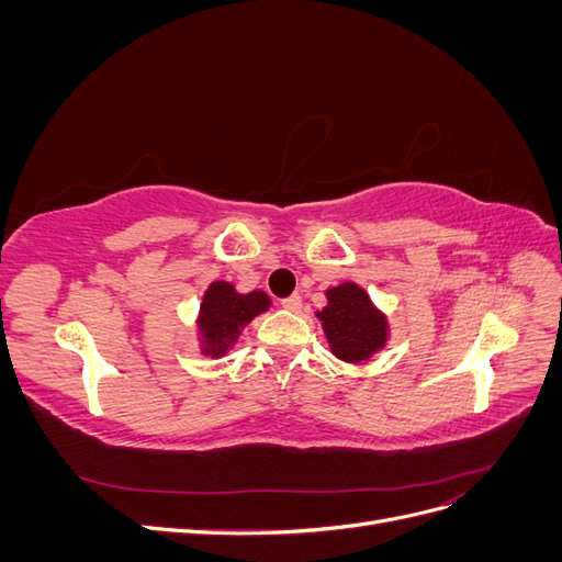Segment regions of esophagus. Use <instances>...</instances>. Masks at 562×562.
I'll list each match as a JSON object with an SVG mask.
<instances>
[{
  "label": "esophagus",
  "mask_w": 562,
  "mask_h": 562,
  "mask_svg": "<svg viewBox=\"0 0 562 562\" xmlns=\"http://www.w3.org/2000/svg\"><path fill=\"white\" fill-rule=\"evenodd\" d=\"M281 307H283V310H288V312H300V307H302V300H300V295L283 297V300H281Z\"/></svg>",
  "instance_id": "obj_1"
}]
</instances>
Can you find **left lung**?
<instances>
[{"label": "left lung", "instance_id": "1", "mask_svg": "<svg viewBox=\"0 0 562 562\" xmlns=\"http://www.w3.org/2000/svg\"><path fill=\"white\" fill-rule=\"evenodd\" d=\"M318 318L337 359L359 363L384 345V318L356 283L330 288L328 307L318 312Z\"/></svg>", "mask_w": 562, "mask_h": 562}]
</instances>
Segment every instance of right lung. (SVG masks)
Listing matches in <instances>:
<instances>
[{
    "instance_id": "right-lung-1",
    "label": "right lung",
    "mask_w": 562,
    "mask_h": 562,
    "mask_svg": "<svg viewBox=\"0 0 562 562\" xmlns=\"http://www.w3.org/2000/svg\"><path fill=\"white\" fill-rule=\"evenodd\" d=\"M269 297L260 291L248 295H236L234 288L225 281H215L201 304L199 326L209 342V353H225L227 345L239 335L244 323H250L260 312L267 310Z\"/></svg>"
}]
</instances>
